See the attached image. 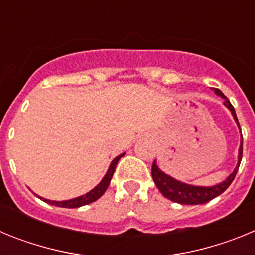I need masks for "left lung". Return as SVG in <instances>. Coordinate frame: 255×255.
Instances as JSON below:
<instances>
[{"mask_svg": "<svg viewBox=\"0 0 255 255\" xmlns=\"http://www.w3.org/2000/svg\"><path fill=\"white\" fill-rule=\"evenodd\" d=\"M213 91L217 96L222 97L225 100L224 105L229 108L231 114L234 116V120L238 124L239 129H240V125H239L238 117L235 114V108L233 107V105L230 103V101L227 100L225 94L217 89V88H213ZM242 131V130H240ZM243 157V135H242V141H240V148H239V155H238V166L235 167V170L230 173L229 177L226 180H224L222 182L217 184V185L213 186H195V185H189L185 182H181L179 180L173 179L170 175H166L164 172H162L158 168L155 161L153 162L152 166V177L154 180V184L157 185L158 190L161 191L162 195L166 197L167 199L172 200L175 203L180 204H203L212 200L213 198L218 197L220 194H222L225 190L230 186V184L233 182V180L235 179L236 172L239 170V166H240V162H242Z\"/></svg>", "mask_w": 255, "mask_h": 255, "instance_id": "8db88e82", "label": "left lung"}]
</instances>
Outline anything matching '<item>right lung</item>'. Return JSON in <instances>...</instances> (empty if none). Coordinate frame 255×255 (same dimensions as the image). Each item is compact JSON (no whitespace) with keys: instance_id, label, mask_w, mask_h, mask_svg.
I'll return each instance as SVG.
<instances>
[{"instance_id":"right-lung-1","label":"right lung","mask_w":255,"mask_h":255,"mask_svg":"<svg viewBox=\"0 0 255 255\" xmlns=\"http://www.w3.org/2000/svg\"><path fill=\"white\" fill-rule=\"evenodd\" d=\"M124 154H125V153L117 155L116 158H115L114 161L111 162V164H110L108 171L106 172L102 181H101L96 188L92 189L91 191H88L87 194L80 195V197L74 198V199L62 200V202H57V200H48L46 199V198H40V197L38 198H40V199L43 200V202H46V203H49L52 204V206H56V207H62V208H79V207L87 206V204L89 203H93V202H96L97 199H100V198L105 194V191L107 190L108 185H110V181H111L112 176H114V172H115V168H116L117 162H119V159H120Z\"/></svg>"}]
</instances>
